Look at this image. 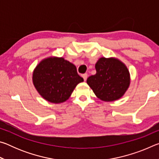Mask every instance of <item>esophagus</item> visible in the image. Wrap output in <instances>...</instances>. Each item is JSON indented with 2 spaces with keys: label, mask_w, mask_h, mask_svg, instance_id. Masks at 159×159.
Returning a JSON list of instances; mask_svg holds the SVG:
<instances>
[{
  "label": "esophagus",
  "mask_w": 159,
  "mask_h": 159,
  "mask_svg": "<svg viewBox=\"0 0 159 159\" xmlns=\"http://www.w3.org/2000/svg\"><path fill=\"white\" fill-rule=\"evenodd\" d=\"M82 77L83 78V79H84V80L85 81L86 80H87V78H88V74H84L82 75Z\"/></svg>",
  "instance_id": "34e87169"
}]
</instances>
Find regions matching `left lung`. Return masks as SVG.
<instances>
[{
    "label": "left lung",
    "instance_id": "8db88e82",
    "mask_svg": "<svg viewBox=\"0 0 159 159\" xmlns=\"http://www.w3.org/2000/svg\"><path fill=\"white\" fill-rule=\"evenodd\" d=\"M96 74L88 78L87 83L97 98L113 102L124 95L130 84V74L123 61L116 57H100L95 64Z\"/></svg>",
    "mask_w": 159,
    "mask_h": 159
}]
</instances>
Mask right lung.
<instances>
[{"label":"right lung","instance_id":"1","mask_svg":"<svg viewBox=\"0 0 159 159\" xmlns=\"http://www.w3.org/2000/svg\"><path fill=\"white\" fill-rule=\"evenodd\" d=\"M32 81L37 92L45 100L54 104L66 101L83 79L74 64L64 57L50 56L42 60L33 71Z\"/></svg>","mask_w":159,"mask_h":159}]
</instances>
